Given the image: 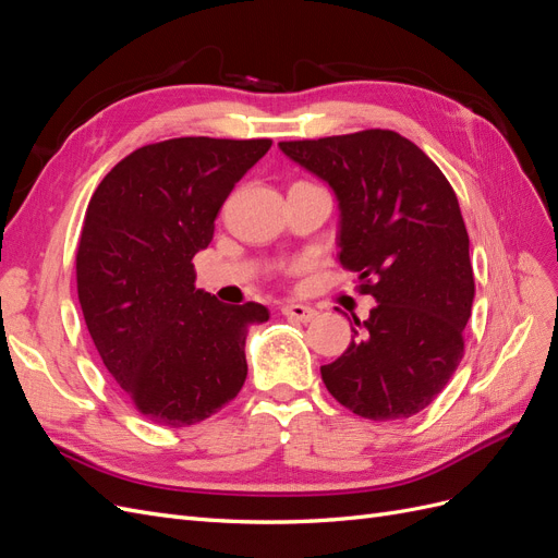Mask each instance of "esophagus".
<instances>
[{
	"instance_id": "obj_1",
	"label": "esophagus",
	"mask_w": 558,
	"mask_h": 558,
	"mask_svg": "<svg viewBox=\"0 0 558 558\" xmlns=\"http://www.w3.org/2000/svg\"><path fill=\"white\" fill-rule=\"evenodd\" d=\"M281 314L293 318V320H300V324H310V320L316 318L318 312L314 307H307V305H283Z\"/></svg>"
}]
</instances>
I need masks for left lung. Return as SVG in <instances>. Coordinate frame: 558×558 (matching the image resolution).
<instances>
[{"label":"left lung","mask_w":558,"mask_h":558,"mask_svg":"<svg viewBox=\"0 0 558 558\" xmlns=\"http://www.w3.org/2000/svg\"><path fill=\"white\" fill-rule=\"evenodd\" d=\"M326 181L340 209V263L377 300L340 359L320 367L330 396L363 418H408L463 359L475 300L459 199L424 150L393 130L281 142Z\"/></svg>","instance_id":"obj_1"}]
</instances>
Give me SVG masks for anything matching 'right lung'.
Listing matches in <instances>:
<instances>
[{"label": "right lung", "instance_id": "obj_1", "mask_svg": "<svg viewBox=\"0 0 558 558\" xmlns=\"http://www.w3.org/2000/svg\"><path fill=\"white\" fill-rule=\"evenodd\" d=\"M269 140L181 137L132 150L97 185L76 253L88 332L130 402L160 426L216 414L246 379L258 302L223 305L195 289V253L226 197Z\"/></svg>", "mask_w": 558, "mask_h": 558}]
</instances>
